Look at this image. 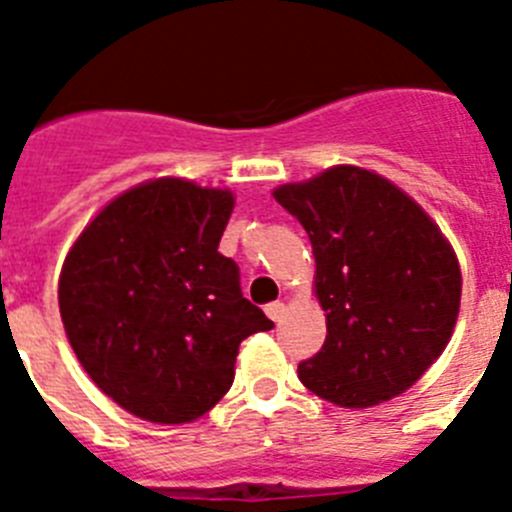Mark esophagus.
<instances>
[{
	"label": "esophagus",
	"mask_w": 512,
	"mask_h": 512,
	"mask_svg": "<svg viewBox=\"0 0 512 512\" xmlns=\"http://www.w3.org/2000/svg\"><path fill=\"white\" fill-rule=\"evenodd\" d=\"M284 312H287L284 302H271V305H266V315H269L274 323H279V320L284 318Z\"/></svg>",
	"instance_id": "esophagus-1"
}]
</instances>
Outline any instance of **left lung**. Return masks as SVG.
Instances as JSON below:
<instances>
[{"mask_svg": "<svg viewBox=\"0 0 512 512\" xmlns=\"http://www.w3.org/2000/svg\"><path fill=\"white\" fill-rule=\"evenodd\" d=\"M271 194L310 235L312 289L328 325L323 348L297 369L300 382L351 410L410 390L459 318L449 238L408 192L361 166H330Z\"/></svg>", "mask_w": 512, "mask_h": 512, "instance_id": "left-lung-1", "label": "left lung"}]
</instances>
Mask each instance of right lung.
<instances>
[{
    "mask_svg": "<svg viewBox=\"0 0 512 512\" xmlns=\"http://www.w3.org/2000/svg\"><path fill=\"white\" fill-rule=\"evenodd\" d=\"M235 194L158 176L81 230L58 277L66 338L94 384L148 423H194L223 400L243 338L274 323L217 251Z\"/></svg>",
    "mask_w": 512,
    "mask_h": 512,
    "instance_id": "add662e5",
    "label": "right lung"
}]
</instances>
